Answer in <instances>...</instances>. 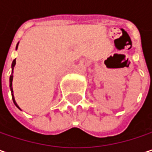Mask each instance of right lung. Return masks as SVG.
Masks as SVG:
<instances>
[{
	"label": "right lung",
	"mask_w": 152,
	"mask_h": 152,
	"mask_svg": "<svg viewBox=\"0 0 152 152\" xmlns=\"http://www.w3.org/2000/svg\"><path fill=\"white\" fill-rule=\"evenodd\" d=\"M18 44L19 43H17V45H16V49L18 48ZM15 59L12 62V74H11V76H10V78H9V87H10V90H11V94H12V99H13V102H14V104H15V106L18 108V109H20L19 108V106L17 105L16 104V102H15V97H14V95H13V87H12V82H13V69H14V67H15ZM21 110V109H20Z\"/></svg>",
	"instance_id": "right-lung-1"
}]
</instances>
